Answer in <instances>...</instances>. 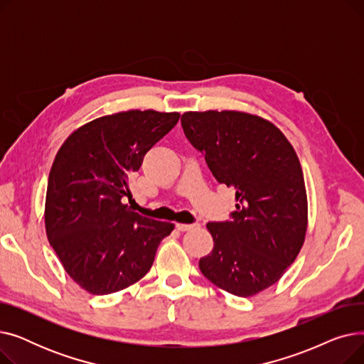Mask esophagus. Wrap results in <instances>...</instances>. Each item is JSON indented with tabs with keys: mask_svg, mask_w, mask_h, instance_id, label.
Segmentation results:
<instances>
[{
	"mask_svg": "<svg viewBox=\"0 0 364 364\" xmlns=\"http://www.w3.org/2000/svg\"><path fill=\"white\" fill-rule=\"evenodd\" d=\"M176 227H177L178 232H188V230H193V228H198L199 224H181V223H178V224H176Z\"/></svg>",
	"mask_w": 364,
	"mask_h": 364,
	"instance_id": "34e87169",
	"label": "esophagus"
}]
</instances>
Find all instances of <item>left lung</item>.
<instances>
[{"label":"left lung","mask_w":364,"mask_h":364,"mask_svg":"<svg viewBox=\"0 0 364 364\" xmlns=\"http://www.w3.org/2000/svg\"><path fill=\"white\" fill-rule=\"evenodd\" d=\"M187 140L218 183L236 188L230 221L208 223L214 250L202 274L223 291L252 296L295 261L307 233V192L292 144L270 121L236 110L186 112Z\"/></svg>","instance_id":"obj_1"}]
</instances>
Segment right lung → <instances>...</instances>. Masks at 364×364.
<instances>
[{"label":"right lung","mask_w":364,"mask_h":364,"mask_svg":"<svg viewBox=\"0 0 364 364\" xmlns=\"http://www.w3.org/2000/svg\"><path fill=\"white\" fill-rule=\"evenodd\" d=\"M180 113L127 110L73 131L53 162L46 198V232L66 273L92 295L139 282L174 224L131 211L132 172L176 127Z\"/></svg>","instance_id":"obj_1"}]
</instances>
